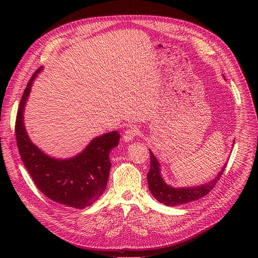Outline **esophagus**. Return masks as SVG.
<instances>
[{
	"label": "esophagus",
	"mask_w": 258,
	"mask_h": 258,
	"mask_svg": "<svg viewBox=\"0 0 258 258\" xmlns=\"http://www.w3.org/2000/svg\"><path fill=\"white\" fill-rule=\"evenodd\" d=\"M139 132H140V131H139L138 127H136V126H131L130 128H127V130L124 132V134H123V140H124L125 142L133 141L134 138L139 135Z\"/></svg>",
	"instance_id": "obj_1"
}]
</instances>
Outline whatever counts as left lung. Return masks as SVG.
Listing matches in <instances>:
<instances>
[{
	"mask_svg": "<svg viewBox=\"0 0 258 258\" xmlns=\"http://www.w3.org/2000/svg\"><path fill=\"white\" fill-rule=\"evenodd\" d=\"M150 152V170L147 173V179H148V186L149 190L153 194V196L164 205L167 206H174L179 204H186L192 201H196L205 195H207L216 185V182L222 176L223 172L225 171V168L227 164L220 170V172L217 174V176L209 181L205 185H201L200 187H194V188H171L167 186L162 179L160 175V164L158 163L157 158L154 156V154L149 150Z\"/></svg>",
	"mask_w": 258,
	"mask_h": 258,
	"instance_id": "1",
	"label": "left lung"
}]
</instances>
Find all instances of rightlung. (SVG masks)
<instances>
[{
	"label": "right lung",
	"instance_id": "add662e5",
	"mask_svg": "<svg viewBox=\"0 0 258 258\" xmlns=\"http://www.w3.org/2000/svg\"><path fill=\"white\" fill-rule=\"evenodd\" d=\"M35 72L27 83L16 115L15 135L21 160L38 189L51 200L73 208L91 206L103 195L109 177V153L118 145L120 135L114 131L94 139L83 153L68 160L44 154L30 142L24 125L23 110Z\"/></svg>",
	"mask_w": 258,
	"mask_h": 258
}]
</instances>
